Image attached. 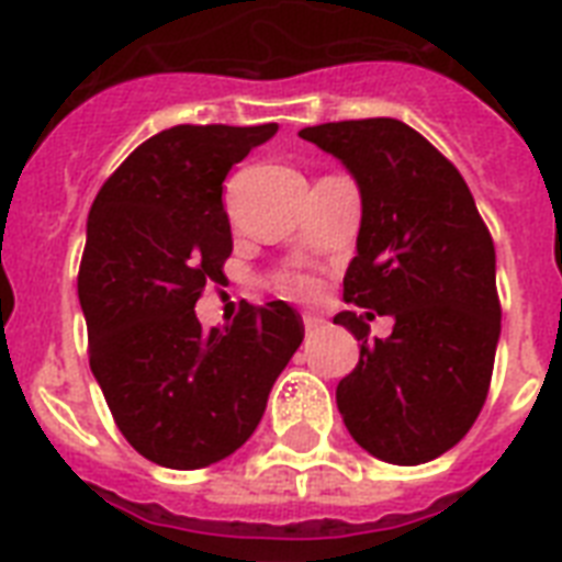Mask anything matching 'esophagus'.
Listing matches in <instances>:
<instances>
[{"instance_id":"esophagus-1","label":"esophagus","mask_w":562,"mask_h":562,"mask_svg":"<svg viewBox=\"0 0 562 562\" xmlns=\"http://www.w3.org/2000/svg\"><path fill=\"white\" fill-rule=\"evenodd\" d=\"M303 324H306V333L308 335H315L321 326H324V317H317V315H306L303 317Z\"/></svg>"}]
</instances>
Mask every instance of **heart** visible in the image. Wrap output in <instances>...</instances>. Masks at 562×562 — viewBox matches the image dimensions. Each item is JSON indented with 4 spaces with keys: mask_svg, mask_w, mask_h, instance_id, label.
Returning a JSON list of instances; mask_svg holds the SVG:
<instances>
[{
    "mask_svg": "<svg viewBox=\"0 0 562 562\" xmlns=\"http://www.w3.org/2000/svg\"><path fill=\"white\" fill-rule=\"evenodd\" d=\"M291 291H297V294H303V297H308V294H315L317 282L312 280V277H306V273H297V277H289V282H285Z\"/></svg>",
    "mask_w": 562,
    "mask_h": 562,
    "instance_id": "obj_1",
    "label": "heart"
}]
</instances>
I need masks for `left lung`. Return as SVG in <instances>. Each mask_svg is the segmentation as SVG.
<instances>
[{"mask_svg": "<svg viewBox=\"0 0 562 562\" xmlns=\"http://www.w3.org/2000/svg\"><path fill=\"white\" fill-rule=\"evenodd\" d=\"M300 136L338 157L361 192L344 300L368 312L335 315L361 341L335 391L344 426L379 461H435L487 400L502 333L493 236L461 171L400 119L326 122ZM373 311L394 317L384 342L367 341Z\"/></svg>", "mask_w": 562, "mask_h": 562, "instance_id": "left-lung-1", "label": "left lung"}]
</instances>
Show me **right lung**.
Instances as JSON below:
<instances>
[{
    "instance_id": "obj_1",
    "label": "right lung",
    "mask_w": 562,
    "mask_h": 562,
    "mask_svg": "<svg viewBox=\"0 0 562 562\" xmlns=\"http://www.w3.org/2000/svg\"><path fill=\"white\" fill-rule=\"evenodd\" d=\"M277 125H178L145 139L92 201L78 300L90 368L119 431L148 461L201 470L254 435L303 341L282 300L203 329L194 303L224 282V178Z\"/></svg>"
}]
</instances>
